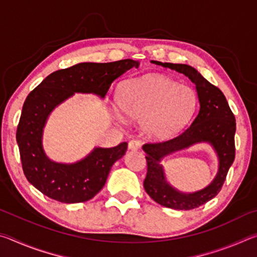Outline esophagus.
<instances>
[{
	"instance_id": "1",
	"label": "esophagus",
	"mask_w": 257,
	"mask_h": 257,
	"mask_svg": "<svg viewBox=\"0 0 257 257\" xmlns=\"http://www.w3.org/2000/svg\"><path fill=\"white\" fill-rule=\"evenodd\" d=\"M139 147H141V142L138 139H132L128 144V149L132 151H137Z\"/></svg>"
}]
</instances>
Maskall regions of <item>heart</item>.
<instances>
[{
    "instance_id": "obj_1",
    "label": "heart",
    "mask_w": 257,
    "mask_h": 257,
    "mask_svg": "<svg viewBox=\"0 0 257 257\" xmlns=\"http://www.w3.org/2000/svg\"><path fill=\"white\" fill-rule=\"evenodd\" d=\"M118 103L125 115L143 120L147 133L164 137L188 122L196 108L194 90L176 80L160 75H149L125 82Z\"/></svg>"
}]
</instances>
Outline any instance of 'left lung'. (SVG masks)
I'll use <instances>...</instances> for the list:
<instances>
[{"instance_id":"left-lung-1","label":"left lung","mask_w":257,"mask_h":257,"mask_svg":"<svg viewBox=\"0 0 257 257\" xmlns=\"http://www.w3.org/2000/svg\"><path fill=\"white\" fill-rule=\"evenodd\" d=\"M154 63L184 73L196 85L199 110L191 124L177 136L167 141L150 142L143 145L147 162L144 188L150 197L160 205L175 210H193L211 201L222 188L236 155V119L223 93L207 81L196 69L187 64L162 63L159 61H154ZM199 141H208L216 149L220 161L219 172L206 189L194 194L179 193L165 181L159 160L165 155Z\"/></svg>"}]
</instances>
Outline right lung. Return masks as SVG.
Returning a JSON list of instances; mask_svg holds the SVG:
<instances>
[{
  "label": "right lung",
  "mask_w": 257,
  "mask_h": 257,
  "mask_svg": "<svg viewBox=\"0 0 257 257\" xmlns=\"http://www.w3.org/2000/svg\"><path fill=\"white\" fill-rule=\"evenodd\" d=\"M138 66L137 61L130 59L78 63L51 73L28 94L16 137L24 173L35 188L61 203L89 201L103 188L113 163L127 151V143L111 149L97 147L77 163H56L43 151V128L52 110L73 93H94L104 97L116 78Z\"/></svg>",
  "instance_id": "add662e5"
}]
</instances>
